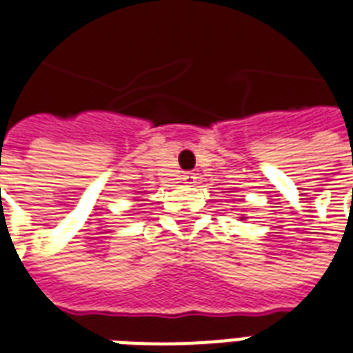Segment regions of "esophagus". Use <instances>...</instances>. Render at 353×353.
I'll return each mask as SVG.
<instances>
[{"instance_id":"34e87169","label":"esophagus","mask_w":353,"mask_h":353,"mask_svg":"<svg viewBox=\"0 0 353 353\" xmlns=\"http://www.w3.org/2000/svg\"><path fill=\"white\" fill-rule=\"evenodd\" d=\"M196 179H199V177H196V174H192V172H187V174L183 176V183L189 185V187H192V185L196 183Z\"/></svg>"}]
</instances>
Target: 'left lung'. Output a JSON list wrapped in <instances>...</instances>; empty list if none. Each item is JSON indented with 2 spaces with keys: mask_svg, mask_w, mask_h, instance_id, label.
I'll list each match as a JSON object with an SVG mask.
<instances>
[{
  "mask_svg": "<svg viewBox=\"0 0 353 353\" xmlns=\"http://www.w3.org/2000/svg\"><path fill=\"white\" fill-rule=\"evenodd\" d=\"M244 219H245V217H244V215H242V217H240V221H244Z\"/></svg>",
  "mask_w": 353,
  "mask_h": 353,
  "instance_id": "1",
  "label": "left lung"
}]
</instances>
